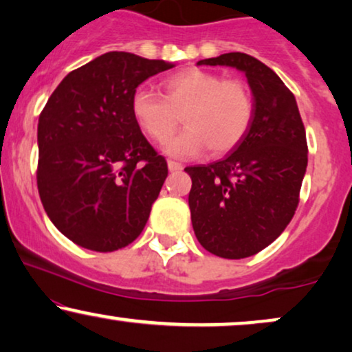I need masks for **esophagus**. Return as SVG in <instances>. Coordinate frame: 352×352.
Masks as SVG:
<instances>
[{
  "mask_svg": "<svg viewBox=\"0 0 352 352\" xmlns=\"http://www.w3.org/2000/svg\"><path fill=\"white\" fill-rule=\"evenodd\" d=\"M167 166H168V170H170V172L184 170V166H182V164H179V162H175V161H168Z\"/></svg>",
  "mask_w": 352,
  "mask_h": 352,
  "instance_id": "esophagus-1",
  "label": "esophagus"
}]
</instances>
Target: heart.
<instances>
[{
  "instance_id": "obj_1",
  "label": "heart",
  "mask_w": 352,
  "mask_h": 352,
  "mask_svg": "<svg viewBox=\"0 0 352 352\" xmlns=\"http://www.w3.org/2000/svg\"><path fill=\"white\" fill-rule=\"evenodd\" d=\"M164 95L148 87L132 93L130 109L140 129L156 143H166L179 127L186 129L167 143L175 157H195L204 148L210 154L228 153L250 129L254 117V98L240 78L190 67L164 82Z\"/></svg>"
}]
</instances>
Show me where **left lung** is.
Segmentation results:
<instances>
[{
  "label": "left lung",
  "mask_w": 352,
  "mask_h": 352,
  "mask_svg": "<svg viewBox=\"0 0 352 352\" xmlns=\"http://www.w3.org/2000/svg\"><path fill=\"white\" fill-rule=\"evenodd\" d=\"M198 64L243 70L254 96V117L232 153L185 168L201 246L223 259H243L277 240L296 212L307 167L306 129L293 93L259 59L227 53Z\"/></svg>",
  "instance_id": "1"
}]
</instances>
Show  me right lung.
Instances as JSON below:
<instances>
[{"mask_svg":"<svg viewBox=\"0 0 352 352\" xmlns=\"http://www.w3.org/2000/svg\"><path fill=\"white\" fill-rule=\"evenodd\" d=\"M175 64L111 51L70 72L38 120L36 185L58 230L112 252L137 240L168 168L135 122L132 93Z\"/></svg>","mask_w":352,"mask_h":352,"instance_id":"obj_1","label":"right lung"}]
</instances>
